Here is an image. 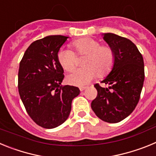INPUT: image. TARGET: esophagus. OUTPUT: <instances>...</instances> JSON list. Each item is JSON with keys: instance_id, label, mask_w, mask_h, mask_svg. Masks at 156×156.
I'll return each mask as SVG.
<instances>
[{"instance_id": "1", "label": "esophagus", "mask_w": 156, "mask_h": 156, "mask_svg": "<svg viewBox=\"0 0 156 156\" xmlns=\"http://www.w3.org/2000/svg\"><path fill=\"white\" fill-rule=\"evenodd\" d=\"M87 87H80V91H83V90H84Z\"/></svg>"}]
</instances>
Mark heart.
I'll return each mask as SVG.
<instances>
[{
  "mask_svg": "<svg viewBox=\"0 0 156 156\" xmlns=\"http://www.w3.org/2000/svg\"><path fill=\"white\" fill-rule=\"evenodd\" d=\"M74 51L61 48L57 55L59 64L70 72L76 66L77 55L86 56L83 68L74 70L67 76L68 83L74 86L87 84L95 77H104L109 73L115 63V52L109 45H101L100 41L91 37H83L72 43Z\"/></svg>",
  "mask_w": 156,
  "mask_h": 156,
  "instance_id": "1",
  "label": "heart"
}]
</instances>
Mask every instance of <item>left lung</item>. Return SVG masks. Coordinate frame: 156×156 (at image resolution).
Wrapping results in <instances>:
<instances>
[{
	"mask_svg": "<svg viewBox=\"0 0 156 156\" xmlns=\"http://www.w3.org/2000/svg\"><path fill=\"white\" fill-rule=\"evenodd\" d=\"M104 40L115 52V63L101 83L94 84L98 91L91 108L99 119L110 123L124 119L136 108L144 80V60L136 45L125 37L108 33Z\"/></svg>",
	"mask_w": 156,
	"mask_h": 156,
	"instance_id": "obj_1",
	"label": "left lung"
}]
</instances>
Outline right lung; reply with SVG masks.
I'll list each match as a JSON object with an SVG mask.
<instances>
[{
	"mask_svg": "<svg viewBox=\"0 0 156 156\" xmlns=\"http://www.w3.org/2000/svg\"><path fill=\"white\" fill-rule=\"evenodd\" d=\"M68 37L48 36L30 45L19 64L18 87L27 113L40 126L52 129L68 119L77 87L62 85L64 71L58 52Z\"/></svg>",
	"mask_w": 156,
	"mask_h": 156,
	"instance_id": "add662e5",
	"label": "right lung"
}]
</instances>
